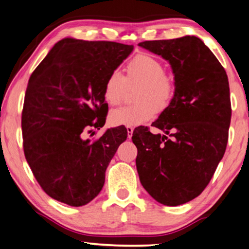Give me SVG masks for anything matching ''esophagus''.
Returning <instances> with one entry per match:
<instances>
[{
  "instance_id": "34e87169",
  "label": "esophagus",
  "mask_w": 249,
  "mask_h": 249,
  "mask_svg": "<svg viewBox=\"0 0 249 249\" xmlns=\"http://www.w3.org/2000/svg\"><path fill=\"white\" fill-rule=\"evenodd\" d=\"M127 132H128V138L129 139H131L132 133H133V128L131 127V125H127Z\"/></svg>"
}]
</instances>
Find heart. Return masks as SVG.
I'll return each instance as SVG.
<instances>
[{
    "label": "heart",
    "instance_id": "1",
    "mask_svg": "<svg viewBox=\"0 0 249 249\" xmlns=\"http://www.w3.org/2000/svg\"><path fill=\"white\" fill-rule=\"evenodd\" d=\"M127 84L139 85L134 95L137 104L112 110L109 115L111 125H139L152 119L156 110L164 111L175 95L173 81L165 75L160 60L148 54H138L127 65V76L112 71L105 80L104 99L109 106L119 105L124 99Z\"/></svg>",
    "mask_w": 249,
    "mask_h": 249
}]
</instances>
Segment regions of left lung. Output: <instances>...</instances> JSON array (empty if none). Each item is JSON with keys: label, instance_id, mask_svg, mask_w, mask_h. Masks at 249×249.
<instances>
[{"label": "left lung", "instance_id": "obj_1", "mask_svg": "<svg viewBox=\"0 0 249 249\" xmlns=\"http://www.w3.org/2000/svg\"><path fill=\"white\" fill-rule=\"evenodd\" d=\"M139 46L170 63L175 95L152 124L163 136L148 127L134 129L138 174L156 201L178 206L204 191L225 153L231 117L228 78L196 36L146 40Z\"/></svg>", "mask_w": 249, "mask_h": 249}]
</instances>
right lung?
<instances>
[{
  "instance_id": "add662e5",
  "label": "right lung",
  "mask_w": 249,
  "mask_h": 249,
  "mask_svg": "<svg viewBox=\"0 0 249 249\" xmlns=\"http://www.w3.org/2000/svg\"><path fill=\"white\" fill-rule=\"evenodd\" d=\"M133 51L132 45L64 38L28 80L22 111L23 149L43 191L71 206L92 201L106 170L128 137L124 127H104L108 104L105 80Z\"/></svg>"
}]
</instances>
